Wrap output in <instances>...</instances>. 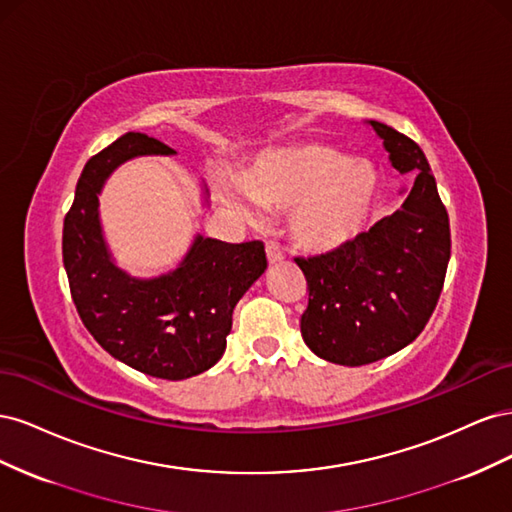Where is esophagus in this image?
<instances>
[{"mask_svg":"<svg viewBox=\"0 0 512 512\" xmlns=\"http://www.w3.org/2000/svg\"><path fill=\"white\" fill-rule=\"evenodd\" d=\"M265 252H267V260H269V265H277V262H282V260H284V254L280 252V247H277L275 243H267Z\"/></svg>","mask_w":512,"mask_h":512,"instance_id":"1","label":"esophagus"}]
</instances>
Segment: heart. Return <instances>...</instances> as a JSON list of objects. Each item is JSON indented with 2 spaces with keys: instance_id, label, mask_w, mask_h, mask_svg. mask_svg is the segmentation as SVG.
Wrapping results in <instances>:
<instances>
[{
  "instance_id": "obj_1",
  "label": "heart",
  "mask_w": 512,
  "mask_h": 512,
  "mask_svg": "<svg viewBox=\"0 0 512 512\" xmlns=\"http://www.w3.org/2000/svg\"><path fill=\"white\" fill-rule=\"evenodd\" d=\"M239 185L254 203L286 209L288 237L316 254L339 250L359 235L378 196L374 168L324 143L262 153L239 175ZM215 188L228 207L247 213L226 181L220 179Z\"/></svg>"
}]
</instances>
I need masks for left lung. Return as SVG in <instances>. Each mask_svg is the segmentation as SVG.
I'll use <instances>...</instances> for the list:
<instances>
[{
	"label": "left lung",
	"mask_w": 512,
	"mask_h": 512,
	"mask_svg": "<svg viewBox=\"0 0 512 512\" xmlns=\"http://www.w3.org/2000/svg\"><path fill=\"white\" fill-rule=\"evenodd\" d=\"M401 175H416L401 209L339 250L294 258L307 280L301 335L320 359L359 367L421 335L444 286L451 226L423 149L369 121Z\"/></svg>",
	"instance_id": "8db88e82"
}]
</instances>
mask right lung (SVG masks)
<instances>
[{
  "label": "right lung",
  "instance_id": "1",
  "mask_svg": "<svg viewBox=\"0 0 512 512\" xmlns=\"http://www.w3.org/2000/svg\"><path fill=\"white\" fill-rule=\"evenodd\" d=\"M175 153L128 132L91 158L64 220V267L87 331L117 361L162 380L203 374L222 359L232 309L267 269L262 241L224 243L196 237L173 271L153 280L121 271L108 254L98 218L106 177L136 156Z\"/></svg>",
  "mask_w": 512,
  "mask_h": 512
}]
</instances>
